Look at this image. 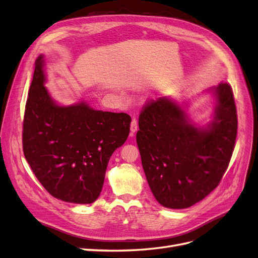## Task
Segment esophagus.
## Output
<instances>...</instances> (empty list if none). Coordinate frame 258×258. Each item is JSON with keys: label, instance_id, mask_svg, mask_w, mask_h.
<instances>
[{"label": "esophagus", "instance_id": "esophagus-1", "mask_svg": "<svg viewBox=\"0 0 258 258\" xmlns=\"http://www.w3.org/2000/svg\"><path fill=\"white\" fill-rule=\"evenodd\" d=\"M137 130H138V123H137L136 117H133L131 122V132L132 133H135V132H137Z\"/></svg>", "mask_w": 258, "mask_h": 258}]
</instances>
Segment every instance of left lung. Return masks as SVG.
<instances>
[{
	"mask_svg": "<svg viewBox=\"0 0 258 258\" xmlns=\"http://www.w3.org/2000/svg\"><path fill=\"white\" fill-rule=\"evenodd\" d=\"M214 121L197 128L175 102H145L136 142L147 181L157 201L168 209H186L203 200L222 180L234 149L237 108L231 86L214 87Z\"/></svg>",
	"mask_w": 258,
	"mask_h": 258,
	"instance_id": "left-lung-1",
	"label": "left lung"
}]
</instances>
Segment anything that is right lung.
Here are the masks:
<instances>
[{
  "mask_svg": "<svg viewBox=\"0 0 258 258\" xmlns=\"http://www.w3.org/2000/svg\"><path fill=\"white\" fill-rule=\"evenodd\" d=\"M43 56L35 61L23 123V150L53 197L90 204L99 197L110 157L130 134L131 116L85 104H54L44 87Z\"/></svg>",
  "mask_w": 258,
  "mask_h": 258,
  "instance_id": "add662e5",
  "label": "right lung"
}]
</instances>
